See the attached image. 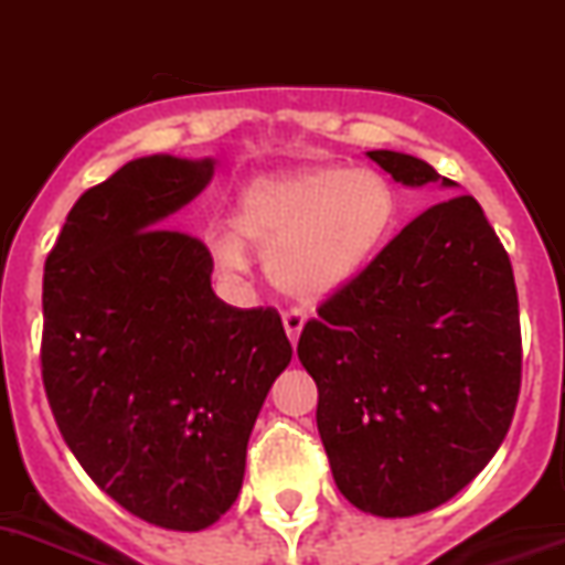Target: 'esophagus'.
Returning a JSON list of instances; mask_svg holds the SVG:
<instances>
[{"mask_svg": "<svg viewBox=\"0 0 565 565\" xmlns=\"http://www.w3.org/2000/svg\"><path fill=\"white\" fill-rule=\"evenodd\" d=\"M305 321L307 316L301 310H290V312H284V330H287V339L296 344L298 335H301V330H305Z\"/></svg>", "mask_w": 565, "mask_h": 565, "instance_id": "obj_1", "label": "esophagus"}]
</instances>
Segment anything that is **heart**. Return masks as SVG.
Segmentation results:
<instances>
[{
  "label": "heart",
  "instance_id": "heart-1",
  "mask_svg": "<svg viewBox=\"0 0 565 565\" xmlns=\"http://www.w3.org/2000/svg\"><path fill=\"white\" fill-rule=\"evenodd\" d=\"M399 194L373 169L312 166L260 178L241 192L232 224L210 235L212 264L226 278L249 269V246L287 296L319 301L344 290L391 241Z\"/></svg>",
  "mask_w": 565,
  "mask_h": 565
}]
</instances>
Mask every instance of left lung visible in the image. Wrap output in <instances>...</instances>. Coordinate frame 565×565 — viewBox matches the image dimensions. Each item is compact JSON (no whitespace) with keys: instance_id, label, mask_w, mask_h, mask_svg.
<instances>
[{"instance_id":"1","label":"left lung","mask_w":565,"mask_h":565,"mask_svg":"<svg viewBox=\"0 0 565 565\" xmlns=\"http://www.w3.org/2000/svg\"><path fill=\"white\" fill-rule=\"evenodd\" d=\"M396 183H457L402 151H367ZM298 359L319 387L339 491L376 516L459 494L509 434L520 396L511 260L471 194L414 217L305 324Z\"/></svg>"}]
</instances>
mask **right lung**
Wrapping results in <instances>:
<instances>
[{
	"mask_svg": "<svg viewBox=\"0 0 565 565\" xmlns=\"http://www.w3.org/2000/svg\"><path fill=\"white\" fill-rule=\"evenodd\" d=\"M215 160L149 154L74 203L45 260L42 382L65 445L135 516L201 532L238 500L246 443L292 348L273 307L212 290V255L169 217Z\"/></svg>",
	"mask_w": 565,
	"mask_h": 565,
	"instance_id": "right-lung-1",
	"label": "right lung"
}]
</instances>
